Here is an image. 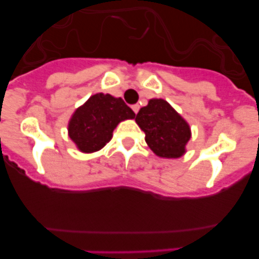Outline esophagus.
<instances>
[{
    "instance_id": "34e87169",
    "label": "esophagus",
    "mask_w": 259,
    "mask_h": 259,
    "mask_svg": "<svg viewBox=\"0 0 259 259\" xmlns=\"http://www.w3.org/2000/svg\"><path fill=\"white\" fill-rule=\"evenodd\" d=\"M139 108H140V106H139V105H138V104H135V105H133V106H132L133 111H134V113H135V114H137V113H138V111H139Z\"/></svg>"
}]
</instances>
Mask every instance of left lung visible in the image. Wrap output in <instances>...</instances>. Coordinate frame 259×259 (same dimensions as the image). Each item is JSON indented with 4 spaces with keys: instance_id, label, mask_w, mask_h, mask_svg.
Listing matches in <instances>:
<instances>
[{
    "instance_id": "8db88e82",
    "label": "left lung",
    "mask_w": 259,
    "mask_h": 259,
    "mask_svg": "<svg viewBox=\"0 0 259 259\" xmlns=\"http://www.w3.org/2000/svg\"><path fill=\"white\" fill-rule=\"evenodd\" d=\"M135 121L145 133L146 144L158 156L176 159L185 153L190 127L168 101L149 100L148 105L137 114Z\"/></svg>"
}]
</instances>
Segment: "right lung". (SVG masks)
Listing matches in <instances>:
<instances>
[{
    "label": "right lung",
    "instance_id": "1",
    "mask_svg": "<svg viewBox=\"0 0 259 259\" xmlns=\"http://www.w3.org/2000/svg\"><path fill=\"white\" fill-rule=\"evenodd\" d=\"M135 114L121 98L99 93L77 108L69 121V137L82 153L100 150L113 138L120 121Z\"/></svg>",
    "mask_w": 259,
    "mask_h": 259
}]
</instances>
